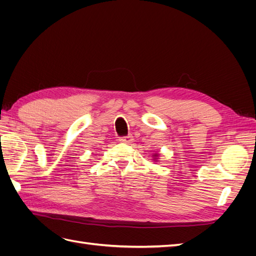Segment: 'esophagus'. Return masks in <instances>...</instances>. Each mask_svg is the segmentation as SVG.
I'll return each mask as SVG.
<instances>
[{
	"label": "esophagus",
	"mask_w": 256,
	"mask_h": 256,
	"mask_svg": "<svg viewBox=\"0 0 256 256\" xmlns=\"http://www.w3.org/2000/svg\"><path fill=\"white\" fill-rule=\"evenodd\" d=\"M120 141L122 143L129 144V143H131V142L134 141V136H131V134H127V136H120Z\"/></svg>",
	"instance_id": "obj_1"
}]
</instances>
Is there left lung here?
<instances>
[{"instance_id":"obj_1","label":"left lung","mask_w":256,"mask_h":256,"mask_svg":"<svg viewBox=\"0 0 256 256\" xmlns=\"http://www.w3.org/2000/svg\"><path fill=\"white\" fill-rule=\"evenodd\" d=\"M154 156H156V154H154Z\"/></svg>"}]
</instances>
